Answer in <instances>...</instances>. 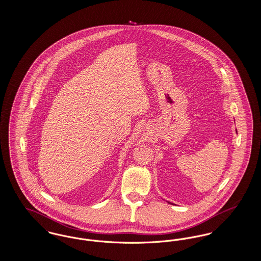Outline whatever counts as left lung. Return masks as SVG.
I'll return each mask as SVG.
<instances>
[{
  "instance_id": "1",
  "label": "left lung",
  "mask_w": 261,
  "mask_h": 261,
  "mask_svg": "<svg viewBox=\"0 0 261 261\" xmlns=\"http://www.w3.org/2000/svg\"><path fill=\"white\" fill-rule=\"evenodd\" d=\"M168 203H171V202H169V201H168ZM172 204H173V203H172Z\"/></svg>"
}]
</instances>
